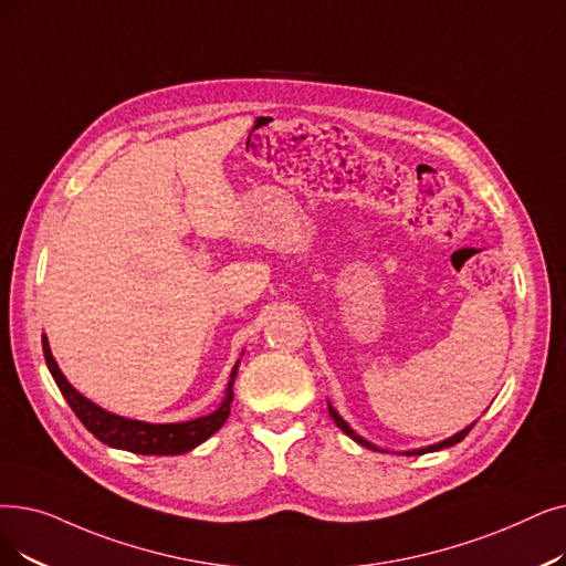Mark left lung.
Instances as JSON below:
<instances>
[{
	"label": "left lung",
	"mask_w": 566,
	"mask_h": 566,
	"mask_svg": "<svg viewBox=\"0 0 566 566\" xmlns=\"http://www.w3.org/2000/svg\"><path fill=\"white\" fill-rule=\"evenodd\" d=\"M331 416L335 419V423H337V428L344 432V434H349L354 441H358L360 447H365V449H375V451H379L375 444H370V441L367 439H363L360 434H356L347 423H344V419L342 416L331 407ZM474 428V423L470 426V428H464V430H460L458 434H453V437H449V439H444V441H439V444H432V447H428V449H416V451H409L407 455H421V453H430V451H439V449H449V447H453V444H458V441H462L467 434H470V430Z\"/></svg>",
	"instance_id": "8db88e82"
}]
</instances>
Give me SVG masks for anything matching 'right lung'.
<instances>
[{"label":"right lung","instance_id":"obj_1","mask_svg":"<svg viewBox=\"0 0 566 566\" xmlns=\"http://www.w3.org/2000/svg\"><path fill=\"white\" fill-rule=\"evenodd\" d=\"M43 356L45 365L51 370L57 388L62 390L64 400L73 409V413L78 416L81 423L104 444L113 449H125L132 453L140 455H180L191 451L193 447L203 444V441L214 434L219 428L224 426L231 411V400H233V381L238 373V363L231 373V381L227 388V398L214 413L201 416V419H193L187 423H143V421H132V419H122V416H115L111 411H104L102 407H96L87 398H83L81 392L73 388L64 375L60 373V367L51 354V347H48V339L43 335Z\"/></svg>","mask_w":566,"mask_h":566}]
</instances>
